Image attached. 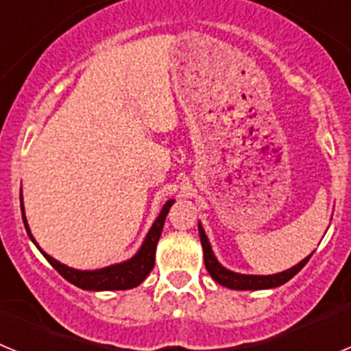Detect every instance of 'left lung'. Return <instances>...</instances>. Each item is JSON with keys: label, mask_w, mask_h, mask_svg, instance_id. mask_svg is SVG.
Wrapping results in <instances>:
<instances>
[{"label": "left lung", "mask_w": 351, "mask_h": 351, "mask_svg": "<svg viewBox=\"0 0 351 351\" xmlns=\"http://www.w3.org/2000/svg\"><path fill=\"white\" fill-rule=\"evenodd\" d=\"M198 234H200V243L204 247V262H206V269L210 274L216 283L223 285L226 288H232V290H265V288H276L285 285L287 281H290L300 269L308 263V260L311 258V255L308 258H304L302 262L293 265L288 271L280 272V274L272 276H247V274H237V272H232L228 269H225L223 265H219L216 256H214L213 250H210V244L207 241V235L204 232L202 225L198 223Z\"/></svg>", "instance_id": "left-lung-1"}]
</instances>
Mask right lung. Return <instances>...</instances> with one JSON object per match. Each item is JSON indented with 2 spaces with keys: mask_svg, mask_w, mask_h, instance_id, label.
I'll list each match as a JSON object with an SVG mask.
<instances>
[{
  "mask_svg": "<svg viewBox=\"0 0 351 351\" xmlns=\"http://www.w3.org/2000/svg\"><path fill=\"white\" fill-rule=\"evenodd\" d=\"M173 200L163 206L160 216L156 218L154 225L151 226L147 237H145L144 244L138 250V253L133 258L126 260L123 263H116V265H110V267L98 269V271H77V269H71L60 263L58 260H54L52 256H49L47 253H43L40 250V246L36 244V241L33 239L29 232V226H27L26 216H24V207H23V193H21V210H23V221L26 226L27 235L31 237V241L36 244L42 255L47 258V262L51 263L56 271L63 276L64 280L70 281L71 285L82 288V290H130V288H135L142 283V281L147 278V274L151 272V269L154 267V255H156V244L160 241L161 230H163V225H165V218L169 214V209L172 207Z\"/></svg>",
  "mask_w": 351,
  "mask_h": 351,
  "instance_id": "obj_1",
  "label": "right lung"
}]
</instances>
